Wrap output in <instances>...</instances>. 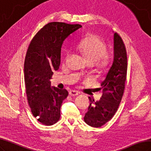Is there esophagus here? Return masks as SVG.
Listing matches in <instances>:
<instances>
[{
  "label": "esophagus",
  "instance_id": "1",
  "mask_svg": "<svg viewBox=\"0 0 151 151\" xmlns=\"http://www.w3.org/2000/svg\"><path fill=\"white\" fill-rule=\"evenodd\" d=\"M79 93L78 91H74V90H71L69 91V95H70L72 97H74V96H77V95H78Z\"/></svg>",
  "mask_w": 151,
  "mask_h": 151
}]
</instances>
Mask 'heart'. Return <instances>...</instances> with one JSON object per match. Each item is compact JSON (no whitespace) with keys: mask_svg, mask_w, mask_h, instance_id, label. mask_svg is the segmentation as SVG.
Returning a JSON list of instances; mask_svg holds the SVG:
<instances>
[{"mask_svg":"<svg viewBox=\"0 0 151 151\" xmlns=\"http://www.w3.org/2000/svg\"><path fill=\"white\" fill-rule=\"evenodd\" d=\"M89 62H95L99 67H105L109 63V56L107 52V47L104 41L96 35L86 36L77 45Z\"/></svg>","mask_w":151,"mask_h":151,"instance_id":"1","label":"heart"}]
</instances>
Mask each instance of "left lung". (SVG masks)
<instances>
[{
  "instance_id": "obj_1",
  "label": "left lung",
  "mask_w": 151,
  "mask_h": 151,
  "mask_svg": "<svg viewBox=\"0 0 151 151\" xmlns=\"http://www.w3.org/2000/svg\"><path fill=\"white\" fill-rule=\"evenodd\" d=\"M113 40L114 60L101 83L102 97L96 102L88 97L90 104L84 120L91 127H100L113 118L124 94L127 70L126 49L118 33H114Z\"/></svg>"
}]
</instances>
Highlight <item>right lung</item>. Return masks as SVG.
Wrapping results in <instances>:
<instances>
[{
	"label": "right lung",
	"mask_w": 151,
	"mask_h": 151,
	"mask_svg": "<svg viewBox=\"0 0 151 151\" xmlns=\"http://www.w3.org/2000/svg\"><path fill=\"white\" fill-rule=\"evenodd\" d=\"M82 26L53 22L36 33L29 44L24 61V79L31 112L38 121L52 126L60 119V108L68 92L51 87L54 70L61 62V48L64 40Z\"/></svg>",
	"instance_id": "obj_1"
}]
</instances>
